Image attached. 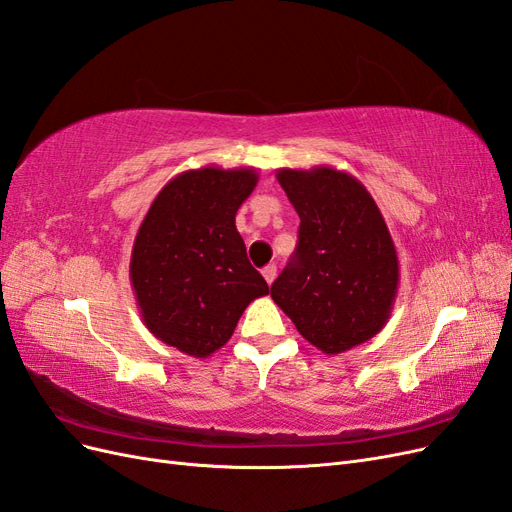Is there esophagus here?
<instances>
[{
	"instance_id": "obj_1",
	"label": "esophagus",
	"mask_w": 512,
	"mask_h": 512,
	"mask_svg": "<svg viewBox=\"0 0 512 512\" xmlns=\"http://www.w3.org/2000/svg\"><path fill=\"white\" fill-rule=\"evenodd\" d=\"M262 277H265L267 284L271 286L275 282V277H277V267L275 265H267L265 269H262Z\"/></svg>"
}]
</instances>
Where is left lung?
I'll return each mask as SVG.
<instances>
[{
	"label": "left lung",
	"mask_w": 512,
	"mask_h": 512,
	"mask_svg": "<svg viewBox=\"0 0 512 512\" xmlns=\"http://www.w3.org/2000/svg\"><path fill=\"white\" fill-rule=\"evenodd\" d=\"M275 177L301 226L273 301L324 354L365 344L389 322L399 286L395 243L376 200L331 166L280 168Z\"/></svg>",
	"instance_id": "8db88e82"
}]
</instances>
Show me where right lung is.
Wrapping results in <instances>:
<instances>
[{"label":"right lung","instance_id":"right-lung-1","mask_svg":"<svg viewBox=\"0 0 512 512\" xmlns=\"http://www.w3.org/2000/svg\"><path fill=\"white\" fill-rule=\"evenodd\" d=\"M256 183L252 166L185 170L153 198L136 232L130 282L145 327L194 359L220 350L245 307L269 294L235 226Z\"/></svg>","mask_w":512,"mask_h":512}]
</instances>
